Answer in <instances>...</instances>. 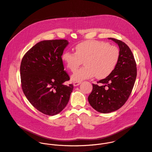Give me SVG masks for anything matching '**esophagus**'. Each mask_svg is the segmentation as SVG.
I'll return each mask as SVG.
<instances>
[{
	"mask_svg": "<svg viewBox=\"0 0 152 152\" xmlns=\"http://www.w3.org/2000/svg\"><path fill=\"white\" fill-rule=\"evenodd\" d=\"M80 83H81V82H75L73 83V85L75 86H76L79 85Z\"/></svg>",
	"mask_w": 152,
	"mask_h": 152,
	"instance_id": "esophagus-1",
	"label": "esophagus"
}]
</instances>
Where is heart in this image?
Here are the masks:
<instances>
[{
    "instance_id": "heart-1",
    "label": "heart",
    "mask_w": 152,
    "mask_h": 152,
    "mask_svg": "<svg viewBox=\"0 0 152 152\" xmlns=\"http://www.w3.org/2000/svg\"><path fill=\"white\" fill-rule=\"evenodd\" d=\"M118 49L103 41L95 40L83 41L75 48V53L64 52L61 60L72 72L77 70L83 61L85 67L72 76L74 82H80L96 75L98 79L109 76L115 68L119 59Z\"/></svg>"
}]
</instances>
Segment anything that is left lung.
Segmentation results:
<instances>
[{"label":"left lung","mask_w":152,"mask_h":152,"mask_svg":"<svg viewBox=\"0 0 152 152\" xmlns=\"http://www.w3.org/2000/svg\"><path fill=\"white\" fill-rule=\"evenodd\" d=\"M118 45L119 59L113 72L106 78L93 84L88 99L90 105L101 113L118 110L131 94L137 77V65L132 51L120 40L108 38Z\"/></svg>","instance_id":"1"}]
</instances>
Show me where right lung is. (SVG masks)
I'll use <instances>...</instances> for the list:
<instances>
[{"label":"right lung","mask_w":152,"mask_h":152,"mask_svg":"<svg viewBox=\"0 0 152 152\" xmlns=\"http://www.w3.org/2000/svg\"><path fill=\"white\" fill-rule=\"evenodd\" d=\"M66 39L43 40L24 55L20 65L21 87L29 102L41 113L55 115L67 104L73 85L65 72L61 55Z\"/></svg>","instance_id":"right-lung-1"}]
</instances>
